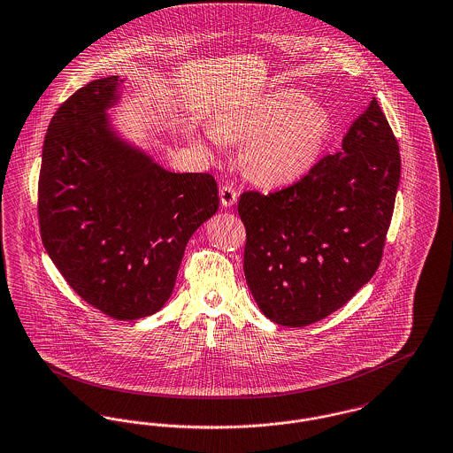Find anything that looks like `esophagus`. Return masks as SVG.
Instances as JSON below:
<instances>
[{
	"label": "esophagus",
	"mask_w": 453,
	"mask_h": 453,
	"mask_svg": "<svg viewBox=\"0 0 453 453\" xmlns=\"http://www.w3.org/2000/svg\"><path fill=\"white\" fill-rule=\"evenodd\" d=\"M219 196H220V203H222V207H233L236 202H238V196H240V193H238V189L236 188L231 187V185H226V187L220 188V191H219Z\"/></svg>",
	"instance_id": "34e87169"
}]
</instances>
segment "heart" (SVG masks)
I'll return each mask as SVG.
<instances>
[{
    "instance_id": "b5f03b06",
    "label": "heart",
    "mask_w": 453,
    "mask_h": 453,
    "mask_svg": "<svg viewBox=\"0 0 453 453\" xmlns=\"http://www.w3.org/2000/svg\"><path fill=\"white\" fill-rule=\"evenodd\" d=\"M222 143L246 142L244 165L253 181L286 187L301 180L319 160L328 134V118L296 90H277L219 114L211 125Z\"/></svg>"
}]
</instances>
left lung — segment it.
<instances>
[{"instance_id": "left-lung-1", "label": "left lung", "mask_w": 453, "mask_h": 453, "mask_svg": "<svg viewBox=\"0 0 453 453\" xmlns=\"http://www.w3.org/2000/svg\"><path fill=\"white\" fill-rule=\"evenodd\" d=\"M400 181L399 143L372 99L342 150L293 187L242 193L244 277L260 311L306 326L342 308L380 265Z\"/></svg>"}]
</instances>
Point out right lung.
Returning a JSON list of instances; mask_svg holds the SVG:
<instances>
[{"instance_id":"right-lung-1","label":"right lung","mask_w":453,"mask_h":453,"mask_svg":"<svg viewBox=\"0 0 453 453\" xmlns=\"http://www.w3.org/2000/svg\"><path fill=\"white\" fill-rule=\"evenodd\" d=\"M118 75L54 112L42 145L39 224L70 288L107 317L138 319L171 297L191 234L219 209L207 173H171L119 134Z\"/></svg>"}]
</instances>
